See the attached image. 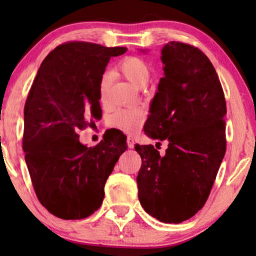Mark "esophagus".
I'll return each mask as SVG.
<instances>
[{
    "label": "esophagus",
    "mask_w": 256,
    "mask_h": 256,
    "mask_svg": "<svg viewBox=\"0 0 256 256\" xmlns=\"http://www.w3.org/2000/svg\"><path fill=\"white\" fill-rule=\"evenodd\" d=\"M126 141H128V148L130 149H133L134 148V138H133V136H131V134H130V136H128Z\"/></svg>",
    "instance_id": "34e87169"
}]
</instances>
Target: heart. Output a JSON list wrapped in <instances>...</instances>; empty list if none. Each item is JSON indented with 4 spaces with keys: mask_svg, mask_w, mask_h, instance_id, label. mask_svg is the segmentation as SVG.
Returning <instances> with one entry per match:
<instances>
[{
    "mask_svg": "<svg viewBox=\"0 0 256 256\" xmlns=\"http://www.w3.org/2000/svg\"><path fill=\"white\" fill-rule=\"evenodd\" d=\"M118 70L133 86L138 88H144L148 84L151 70L149 64L138 56H128L118 64ZM110 86V76H102L99 84L102 99L105 98ZM144 114L140 108H120L115 110L108 118L107 123L110 126L122 130L124 132H136L144 123Z\"/></svg>",
    "mask_w": 256,
    "mask_h": 256,
    "instance_id": "b5f03b06",
    "label": "heart"
}]
</instances>
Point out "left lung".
I'll use <instances>...</instances> for the list:
<instances>
[{"label":"left lung","mask_w":256,"mask_h":256,"mask_svg":"<svg viewBox=\"0 0 256 256\" xmlns=\"http://www.w3.org/2000/svg\"><path fill=\"white\" fill-rule=\"evenodd\" d=\"M164 78L144 125L148 136L167 140L160 156L136 144L142 164L138 200L146 214L180 224L201 210L226 152V99L214 66L198 47L170 42L162 50ZM160 144V142H158Z\"/></svg>","instance_id":"1"}]
</instances>
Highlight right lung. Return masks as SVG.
Here are the masks:
<instances>
[{"label": "right lung", "instance_id": "1", "mask_svg": "<svg viewBox=\"0 0 256 256\" xmlns=\"http://www.w3.org/2000/svg\"><path fill=\"white\" fill-rule=\"evenodd\" d=\"M126 47L68 42L46 56L24 104L22 148L38 200L52 214L79 220L100 208L106 180L126 136L104 134L97 146L80 144V130L102 118L99 84L110 58Z\"/></svg>", "mask_w": 256, "mask_h": 256}]
</instances>
